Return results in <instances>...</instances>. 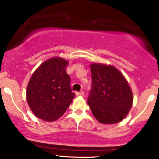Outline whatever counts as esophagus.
Returning a JSON list of instances; mask_svg holds the SVG:
<instances>
[{
	"instance_id": "obj_1",
	"label": "esophagus",
	"mask_w": 159,
	"mask_h": 159,
	"mask_svg": "<svg viewBox=\"0 0 159 159\" xmlns=\"http://www.w3.org/2000/svg\"><path fill=\"white\" fill-rule=\"evenodd\" d=\"M75 95H79V96H84V92H83V91H81V92H75Z\"/></svg>"
}]
</instances>
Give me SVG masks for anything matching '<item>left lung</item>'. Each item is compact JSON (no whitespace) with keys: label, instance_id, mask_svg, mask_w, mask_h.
Returning a JSON list of instances; mask_svg holds the SVG:
<instances>
[{"label":"left lung","instance_id":"left-lung-1","mask_svg":"<svg viewBox=\"0 0 159 159\" xmlns=\"http://www.w3.org/2000/svg\"><path fill=\"white\" fill-rule=\"evenodd\" d=\"M92 89L88 103L95 119L103 124L122 121L131 108L133 95L127 80L111 65L91 64Z\"/></svg>","mask_w":159,"mask_h":159}]
</instances>
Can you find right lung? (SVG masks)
Listing matches in <instances>:
<instances>
[{
  "instance_id": "obj_1",
  "label": "right lung",
  "mask_w": 159,
  "mask_h": 159,
  "mask_svg": "<svg viewBox=\"0 0 159 159\" xmlns=\"http://www.w3.org/2000/svg\"><path fill=\"white\" fill-rule=\"evenodd\" d=\"M67 65L64 59L51 58L40 64L31 77L27 102L33 114L42 120L52 122L61 117L75 97L66 71Z\"/></svg>"
}]
</instances>
